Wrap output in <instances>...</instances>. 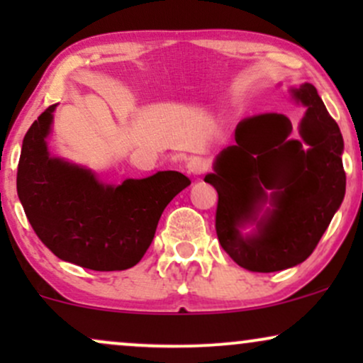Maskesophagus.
Here are the masks:
<instances>
[{"mask_svg": "<svg viewBox=\"0 0 363 363\" xmlns=\"http://www.w3.org/2000/svg\"><path fill=\"white\" fill-rule=\"evenodd\" d=\"M186 169L187 172L193 174V176H201V174L208 169V162L201 157H193L189 158V162H187Z\"/></svg>", "mask_w": 363, "mask_h": 363, "instance_id": "34e87169", "label": "esophagus"}]
</instances>
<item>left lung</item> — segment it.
<instances>
[{"label":"left lung","instance_id":"1","mask_svg":"<svg viewBox=\"0 0 363 363\" xmlns=\"http://www.w3.org/2000/svg\"><path fill=\"white\" fill-rule=\"evenodd\" d=\"M307 107L291 136L285 114L245 118L235 145L215 158L205 182L218 193L216 235L223 251L249 272L273 273L311 256L347 189L343 136L314 85L291 89ZM256 224L251 235L242 228Z\"/></svg>","mask_w":363,"mask_h":363}]
</instances>
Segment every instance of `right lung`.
Returning a JSON list of instances; mask_svg holds the SVG:
<instances>
[{"label":"right lung","mask_w":363,"mask_h":363,"mask_svg":"<svg viewBox=\"0 0 363 363\" xmlns=\"http://www.w3.org/2000/svg\"><path fill=\"white\" fill-rule=\"evenodd\" d=\"M49 106L25 135L16 193L32 228L62 261L94 272H121L140 262L165 206L191 181L176 170L106 184L97 174L48 148Z\"/></svg>","instance_id":"add662e5"}]
</instances>
